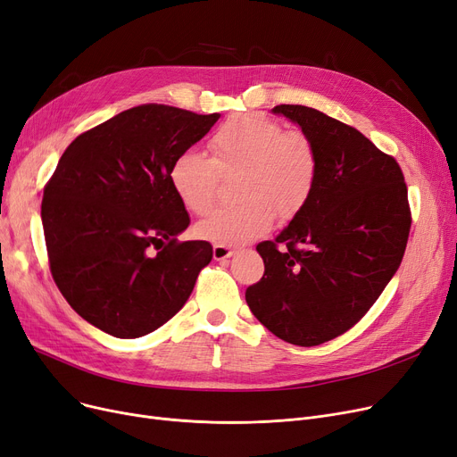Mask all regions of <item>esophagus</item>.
<instances>
[{"mask_svg": "<svg viewBox=\"0 0 457 457\" xmlns=\"http://www.w3.org/2000/svg\"><path fill=\"white\" fill-rule=\"evenodd\" d=\"M235 253L233 248L226 246V245H214L212 246V257L216 262H222V260H228V257H231Z\"/></svg>", "mask_w": 457, "mask_h": 457, "instance_id": "1", "label": "esophagus"}]
</instances>
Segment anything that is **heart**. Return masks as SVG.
<instances>
[{
  "instance_id": "b5f03b06",
  "label": "heart",
  "mask_w": 457,
  "mask_h": 457,
  "mask_svg": "<svg viewBox=\"0 0 457 457\" xmlns=\"http://www.w3.org/2000/svg\"><path fill=\"white\" fill-rule=\"evenodd\" d=\"M211 158L185 151L170 168V185L179 202L204 214L214 202L218 173H237L241 204L220 207L197 222L195 233L216 245H245L262 237L274 216L293 218L310 202L320 161L310 137L284 130L257 113H237L214 130Z\"/></svg>"
}]
</instances>
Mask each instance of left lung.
<instances>
[{
    "label": "left lung",
    "instance_id": "obj_1",
    "mask_svg": "<svg viewBox=\"0 0 457 457\" xmlns=\"http://www.w3.org/2000/svg\"><path fill=\"white\" fill-rule=\"evenodd\" d=\"M272 113L310 137L320 171L304 209L255 246L265 272L246 303L278 338L313 347L359 323L398 270L411 229L407 185L392 156L338 119L301 104Z\"/></svg>",
    "mask_w": 457,
    "mask_h": 457
}]
</instances>
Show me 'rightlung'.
<instances>
[{"instance_id":"add662e5","label":"right lung","mask_w":457,"mask_h":457,"mask_svg":"<svg viewBox=\"0 0 457 457\" xmlns=\"http://www.w3.org/2000/svg\"><path fill=\"white\" fill-rule=\"evenodd\" d=\"M218 117L136 106L78 136L59 158L41 205L50 270L93 327L140 338L188 301L212 246L177 241L190 216L170 168Z\"/></svg>"}]
</instances>
